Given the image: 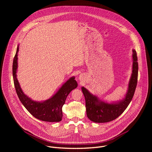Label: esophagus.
Wrapping results in <instances>:
<instances>
[{"instance_id": "1", "label": "esophagus", "mask_w": 152, "mask_h": 152, "mask_svg": "<svg viewBox=\"0 0 152 152\" xmlns=\"http://www.w3.org/2000/svg\"><path fill=\"white\" fill-rule=\"evenodd\" d=\"M84 78H85V76H84L83 75H80L79 76V80H81V81H82V80L84 79Z\"/></svg>"}]
</instances>
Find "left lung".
<instances>
[{
	"label": "left lung",
	"instance_id": "obj_1",
	"mask_svg": "<svg viewBox=\"0 0 152 152\" xmlns=\"http://www.w3.org/2000/svg\"><path fill=\"white\" fill-rule=\"evenodd\" d=\"M132 52V73L129 80L127 92L122 100L115 103H107L99 100L97 96L91 94L85 88H81L85 99L86 115L91 121L96 123L113 121L124 111L131 102L137 87L138 72L137 52L135 50H133Z\"/></svg>",
	"mask_w": 152,
	"mask_h": 152
}]
</instances>
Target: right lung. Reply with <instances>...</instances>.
Returning a JSON list of instances; mask_svg holds the SVG:
<instances>
[{
	"label": "right lung",
	"instance_id": "obj_1",
	"mask_svg": "<svg viewBox=\"0 0 152 152\" xmlns=\"http://www.w3.org/2000/svg\"><path fill=\"white\" fill-rule=\"evenodd\" d=\"M18 46L13 60L12 76L17 96L26 109L36 118L48 122H58L62 117V107L69 94L77 86L75 77H70L59 88L57 93L49 99L42 102H35L25 95L21 90L17 79V53Z\"/></svg>",
	"mask_w": 152,
	"mask_h": 152
}]
</instances>
